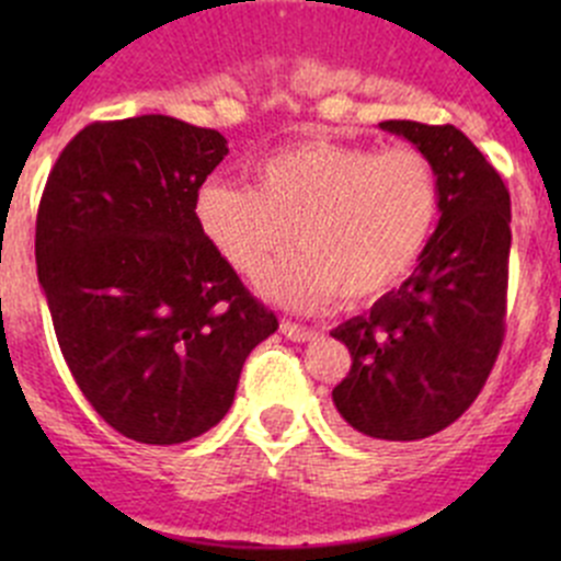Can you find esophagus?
Masks as SVG:
<instances>
[{
	"instance_id": "34e87169",
	"label": "esophagus",
	"mask_w": 561,
	"mask_h": 561,
	"mask_svg": "<svg viewBox=\"0 0 561 561\" xmlns=\"http://www.w3.org/2000/svg\"><path fill=\"white\" fill-rule=\"evenodd\" d=\"M282 333H285L290 342H309V339L314 336L312 328L298 325V322H282Z\"/></svg>"
}]
</instances>
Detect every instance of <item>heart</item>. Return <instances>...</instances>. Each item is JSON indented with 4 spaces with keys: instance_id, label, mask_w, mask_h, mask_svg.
<instances>
[{
    "instance_id": "obj_1",
    "label": "heart",
    "mask_w": 561,
    "mask_h": 561,
    "mask_svg": "<svg viewBox=\"0 0 561 561\" xmlns=\"http://www.w3.org/2000/svg\"><path fill=\"white\" fill-rule=\"evenodd\" d=\"M195 217L225 263L293 309L388 296L415 268L439 217V175L412 146L304 140L254 168V186L208 181Z\"/></svg>"
}]
</instances>
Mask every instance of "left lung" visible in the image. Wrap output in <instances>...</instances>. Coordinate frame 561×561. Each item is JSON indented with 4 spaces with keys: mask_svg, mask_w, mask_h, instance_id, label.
<instances>
[{
    "mask_svg": "<svg viewBox=\"0 0 561 561\" xmlns=\"http://www.w3.org/2000/svg\"><path fill=\"white\" fill-rule=\"evenodd\" d=\"M439 175V222L396 290L331 333L350 375L333 388L339 415L364 437L412 443L463 415L505 336L511 195L454 124L380 122Z\"/></svg>",
    "mask_w": 561,
    "mask_h": 561,
    "instance_id": "left-lung-1",
    "label": "left lung"
}]
</instances>
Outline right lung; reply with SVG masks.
Wrapping results in <instances>:
<instances>
[{
	"label": "right lung",
	"instance_id": "obj_1",
	"mask_svg": "<svg viewBox=\"0 0 561 561\" xmlns=\"http://www.w3.org/2000/svg\"><path fill=\"white\" fill-rule=\"evenodd\" d=\"M228 157L217 129L173 116L83 127L37 211V279L61 355L107 426L144 445L228 415L247 355L279 328L195 217Z\"/></svg>",
	"mask_w": 561,
	"mask_h": 561
}]
</instances>
